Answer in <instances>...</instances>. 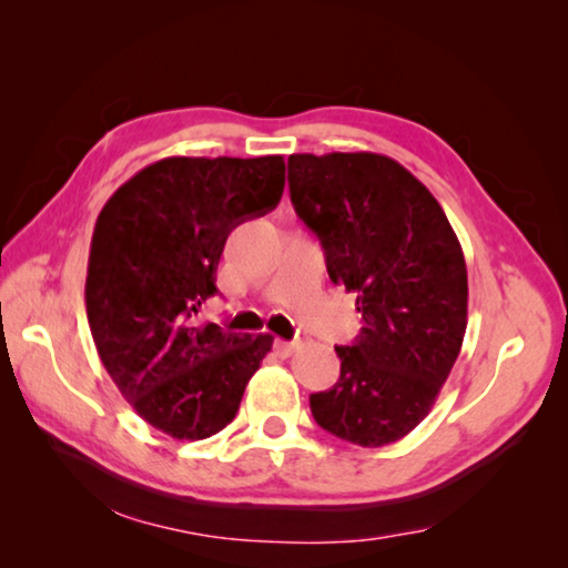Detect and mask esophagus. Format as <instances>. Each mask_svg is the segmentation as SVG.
<instances>
[{
	"instance_id": "esophagus-1",
	"label": "esophagus",
	"mask_w": 568,
	"mask_h": 568,
	"mask_svg": "<svg viewBox=\"0 0 568 568\" xmlns=\"http://www.w3.org/2000/svg\"><path fill=\"white\" fill-rule=\"evenodd\" d=\"M295 348H297V341H283V338L275 341V351L281 353L283 358H287V355H291Z\"/></svg>"
}]
</instances>
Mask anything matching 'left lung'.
<instances>
[{"label": "left lung", "instance_id": "8db88e82", "mask_svg": "<svg viewBox=\"0 0 568 568\" xmlns=\"http://www.w3.org/2000/svg\"><path fill=\"white\" fill-rule=\"evenodd\" d=\"M287 185L331 281L358 293L365 321L353 345L335 348L341 378L313 393V418L355 446L393 444L428 416L460 353L464 250L430 190L386 155H291Z\"/></svg>", "mask_w": 568, "mask_h": 568}]
</instances>
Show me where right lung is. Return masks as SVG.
<instances>
[{
  "label": "right lung",
  "mask_w": 568,
  "mask_h": 568,
  "mask_svg": "<svg viewBox=\"0 0 568 568\" xmlns=\"http://www.w3.org/2000/svg\"><path fill=\"white\" fill-rule=\"evenodd\" d=\"M283 155L165 158L132 175L94 223L88 321L100 361L142 420L203 440L235 418L273 335L197 323L230 230L281 203Z\"/></svg>",
  "instance_id": "right-lung-1"
}]
</instances>
